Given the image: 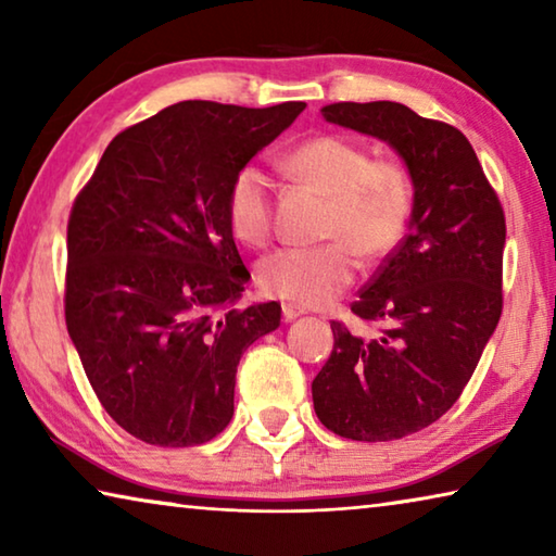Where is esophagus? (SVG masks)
I'll return each instance as SVG.
<instances>
[{"label":"esophagus","mask_w":556,"mask_h":556,"mask_svg":"<svg viewBox=\"0 0 556 556\" xmlns=\"http://www.w3.org/2000/svg\"><path fill=\"white\" fill-rule=\"evenodd\" d=\"M301 314H306L304 308H299L294 304H285L281 306V316H285V321H294V318H299Z\"/></svg>","instance_id":"34e87169"}]
</instances>
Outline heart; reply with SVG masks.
Returning <instances> with one entry per match:
<instances>
[{"label":"heart","instance_id":"1","mask_svg":"<svg viewBox=\"0 0 556 556\" xmlns=\"http://www.w3.org/2000/svg\"><path fill=\"white\" fill-rule=\"evenodd\" d=\"M287 168L331 199L318 248H281L257 267L260 289L296 306H324L355 277V252L375 262L397 248L412 213V184L394 162H372L363 144L338 135L306 139ZM230 230L248 244H265L271 230V181L260 164L235 172L225 199Z\"/></svg>","mask_w":556,"mask_h":556}]
</instances>
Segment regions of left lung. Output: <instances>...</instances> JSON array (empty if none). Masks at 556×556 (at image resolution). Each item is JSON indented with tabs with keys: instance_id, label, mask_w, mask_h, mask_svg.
I'll return each instance as SVG.
<instances>
[{
	"instance_id": "obj_1",
	"label": "left lung",
	"mask_w": 556,
	"mask_h": 556,
	"mask_svg": "<svg viewBox=\"0 0 556 556\" xmlns=\"http://www.w3.org/2000/svg\"><path fill=\"white\" fill-rule=\"evenodd\" d=\"M324 119L390 144L412 181L409 232L351 306L388 321L372 341L333 321L312 382L326 429L392 441L429 427L460 397L503 312L505 215L468 139L400 102H336Z\"/></svg>"
}]
</instances>
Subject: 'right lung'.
Wrapping results in <instances>:
<instances>
[{"instance_id": "obj_1", "label": "right lung", "mask_w": 556, "mask_h": 556, "mask_svg": "<svg viewBox=\"0 0 556 556\" xmlns=\"http://www.w3.org/2000/svg\"><path fill=\"white\" fill-rule=\"evenodd\" d=\"M304 108L176 102L119 131L73 203L65 326L102 407L147 444L218 437L242 353L277 331V301L235 308L250 271L225 199Z\"/></svg>"}]
</instances>
